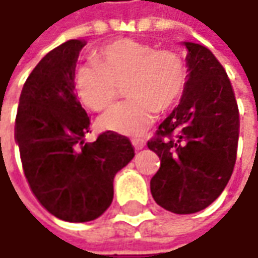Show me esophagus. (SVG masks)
I'll list each match as a JSON object with an SVG mask.
<instances>
[{
    "label": "esophagus",
    "mask_w": 258,
    "mask_h": 258,
    "mask_svg": "<svg viewBox=\"0 0 258 258\" xmlns=\"http://www.w3.org/2000/svg\"><path fill=\"white\" fill-rule=\"evenodd\" d=\"M133 146H134L136 150H143L146 147V141L143 138H134L133 140Z\"/></svg>",
    "instance_id": "34e87169"
}]
</instances>
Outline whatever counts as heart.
I'll return each instance as SVG.
<instances>
[{
  "instance_id": "1",
  "label": "heart",
  "mask_w": 258,
  "mask_h": 258,
  "mask_svg": "<svg viewBox=\"0 0 258 258\" xmlns=\"http://www.w3.org/2000/svg\"><path fill=\"white\" fill-rule=\"evenodd\" d=\"M74 84L78 98L93 111H107L127 84L131 100L101 118L105 130L122 136H140L151 127L157 112L174 108L185 93L188 68L173 49L151 44L118 40L102 47L77 70Z\"/></svg>"
}]
</instances>
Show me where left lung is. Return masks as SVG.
<instances>
[{
    "mask_svg": "<svg viewBox=\"0 0 258 258\" xmlns=\"http://www.w3.org/2000/svg\"><path fill=\"white\" fill-rule=\"evenodd\" d=\"M188 49V84L147 146L160 157L153 199L175 214L209 207L226 188L237 157L238 105L226 70L209 48Z\"/></svg>",
    "mask_w": 258,
    "mask_h": 258,
    "instance_id": "8db88e82",
    "label": "left lung"
}]
</instances>
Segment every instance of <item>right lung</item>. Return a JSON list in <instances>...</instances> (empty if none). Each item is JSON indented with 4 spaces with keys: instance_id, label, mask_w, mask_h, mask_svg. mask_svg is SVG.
<instances>
[{
    "instance_id": "right-lung-1",
    "label": "right lung",
    "mask_w": 258,
    "mask_h": 258,
    "mask_svg": "<svg viewBox=\"0 0 258 258\" xmlns=\"http://www.w3.org/2000/svg\"><path fill=\"white\" fill-rule=\"evenodd\" d=\"M85 41L49 51L21 91L15 140L34 196L70 223L100 217L111 206L114 175L134 157L128 138L114 131L90 143V117L74 94L76 62Z\"/></svg>"
}]
</instances>
